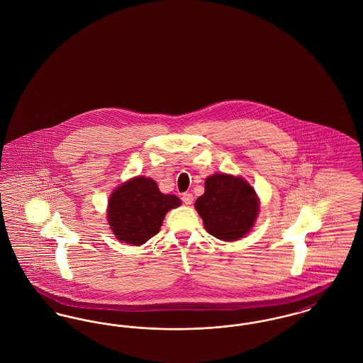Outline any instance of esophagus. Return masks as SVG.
Listing matches in <instances>:
<instances>
[{
  "label": "esophagus",
  "mask_w": 363,
  "mask_h": 363,
  "mask_svg": "<svg viewBox=\"0 0 363 363\" xmlns=\"http://www.w3.org/2000/svg\"><path fill=\"white\" fill-rule=\"evenodd\" d=\"M182 201L184 202V205H191L192 201H194V195H192L191 192H184V194L182 195Z\"/></svg>",
  "instance_id": "esophagus-1"
}]
</instances>
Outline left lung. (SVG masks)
Segmentation results:
<instances>
[{
	"label": "left lung",
	"instance_id": "obj_1",
	"mask_svg": "<svg viewBox=\"0 0 363 363\" xmlns=\"http://www.w3.org/2000/svg\"><path fill=\"white\" fill-rule=\"evenodd\" d=\"M205 228L217 239L232 242L252 228L259 202L254 189L242 177L214 173L205 182V194L195 201Z\"/></svg>",
	"mask_w": 363,
	"mask_h": 363
}]
</instances>
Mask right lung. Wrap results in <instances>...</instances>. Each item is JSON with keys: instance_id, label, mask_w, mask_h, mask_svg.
I'll use <instances>...</instances> for the list:
<instances>
[{"instance_id": "right-lung-1", "label": "right lung", "mask_w": 363, "mask_h": 363, "mask_svg": "<svg viewBox=\"0 0 363 363\" xmlns=\"http://www.w3.org/2000/svg\"><path fill=\"white\" fill-rule=\"evenodd\" d=\"M176 195L162 194L149 177H134L113 191L108 221L118 240L140 246L158 233L168 210L180 206Z\"/></svg>"}]
</instances>
